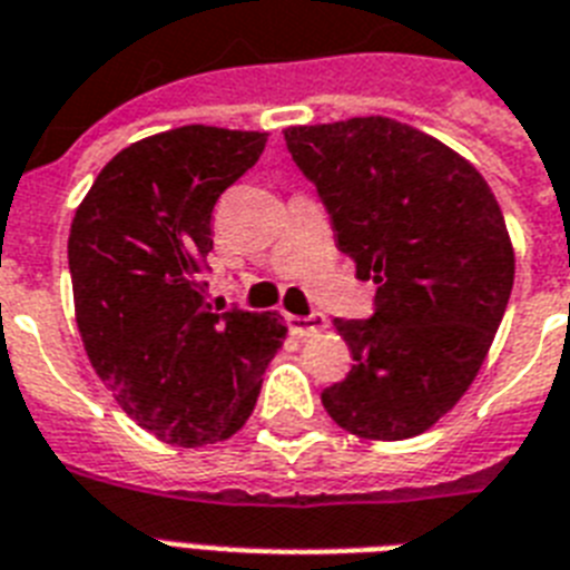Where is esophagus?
<instances>
[{"label": "esophagus", "instance_id": "esophagus-1", "mask_svg": "<svg viewBox=\"0 0 570 570\" xmlns=\"http://www.w3.org/2000/svg\"><path fill=\"white\" fill-rule=\"evenodd\" d=\"M285 323H288L291 335H296V337H312L326 328V317H323V314H308V317H299V314H285Z\"/></svg>", "mask_w": 570, "mask_h": 570}]
</instances>
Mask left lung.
<instances>
[{"instance_id":"left-lung-1","label":"left lung","mask_w":570,"mask_h":570,"mask_svg":"<svg viewBox=\"0 0 570 570\" xmlns=\"http://www.w3.org/2000/svg\"><path fill=\"white\" fill-rule=\"evenodd\" d=\"M285 145L379 285L373 317L335 320L355 364L323 407L364 440L422 434L469 390L510 303L501 206L472 163L396 119L288 127Z\"/></svg>"}]
</instances>
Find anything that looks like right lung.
<instances>
[{"instance_id":"right-lung-1","label":"right lung","mask_w":570,"mask_h":570,"mask_svg":"<svg viewBox=\"0 0 570 570\" xmlns=\"http://www.w3.org/2000/svg\"><path fill=\"white\" fill-rule=\"evenodd\" d=\"M267 134L186 125L119 150L69 229L75 320L121 411L163 443L233 436L256 407L288 326L276 312H209L200 279L212 209Z\"/></svg>"}]
</instances>
